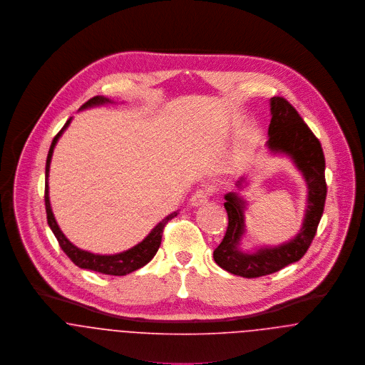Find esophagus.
Returning <instances> with one entry per match:
<instances>
[{"label":"esophagus","mask_w":365,"mask_h":365,"mask_svg":"<svg viewBox=\"0 0 365 365\" xmlns=\"http://www.w3.org/2000/svg\"><path fill=\"white\" fill-rule=\"evenodd\" d=\"M208 198L209 190H207V188H200V190H197V191L192 194L190 202H191L192 207H200V205L207 204V202H208Z\"/></svg>","instance_id":"34e87169"}]
</instances>
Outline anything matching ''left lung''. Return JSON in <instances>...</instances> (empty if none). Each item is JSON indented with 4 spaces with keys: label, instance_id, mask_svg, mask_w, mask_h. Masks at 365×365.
<instances>
[{
    "label": "left lung",
    "instance_id": "obj_1",
    "mask_svg": "<svg viewBox=\"0 0 365 365\" xmlns=\"http://www.w3.org/2000/svg\"><path fill=\"white\" fill-rule=\"evenodd\" d=\"M269 106L271 122L267 148L274 155H284L292 160L307 181L308 200L302 227L294 239L274 247L256 249L252 253L240 249V242L246 233L245 209L247 202L237 192L225 195L229 225L222 243L213 252V260L227 272L245 278H257L277 272L305 256L316 235L327 192L324 155L319 139L285 98L272 97ZM245 182L246 178L242 177L236 187L242 190Z\"/></svg>",
    "mask_w": 365,
    "mask_h": 365
}]
</instances>
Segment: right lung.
<instances>
[{"mask_svg": "<svg viewBox=\"0 0 365 365\" xmlns=\"http://www.w3.org/2000/svg\"><path fill=\"white\" fill-rule=\"evenodd\" d=\"M113 101H110L109 98H105L103 96H97L91 100H88L86 104L80 108V110L83 109H88L93 106H100V105L112 104ZM71 118L66 122V125L61 128V130L54 136L51 149H49V155L46 158V181H45V205H46V215H48V223L52 229L61 250L67 255V257L73 261L77 267L84 268V269H91V271H97L101 274L106 275H126L129 272H133L139 268H142L143 265H146L149 261L152 260L156 256L157 250L161 245V235H163V229L164 226L168 223V220H171L173 217L177 216L178 212H173L168 216H165L160 223H157L156 226L152 229V232L136 246H133L132 249L118 253V255H94L86 250L78 249L77 246H74L60 230L54 215H53L52 207H51V201H49V168H51V161H52L53 150L54 146L58 140V138L63 135V132L67 129V126L70 125Z\"/></svg>", "mask_w": 365, "mask_h": 365, "instance_id": "add662e5", "label": "right lung"}]
</instances>
